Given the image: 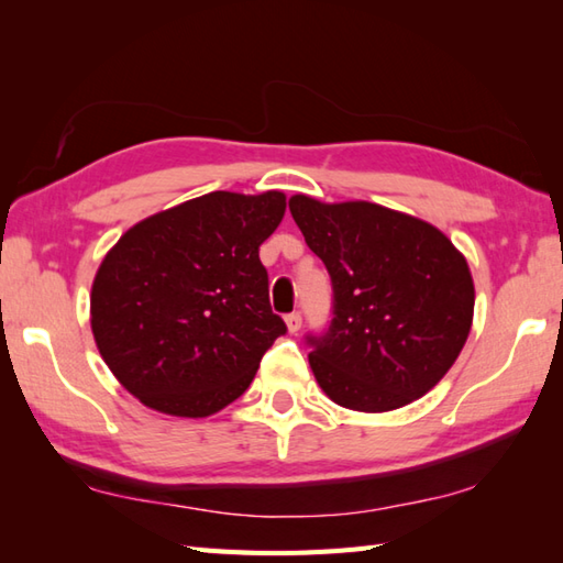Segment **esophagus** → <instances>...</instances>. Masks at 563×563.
Listing matches in <instances>:
<instances>
[{"instance_id":"34e87169","label":"esophagus","mask_w":563,"mask_h":563,"mask_svg":"<svg viewBox=\"0 0 563 563\" xmlns=\"http://www.w3.org/2000/svg\"><path fill=\"white\" fill-rule=\"evenodd\" d=\"M285 324H288V331H290V333H297V331L302 329V314H300V312L288 314V317H285Z\"/></svg>"}]
</instances>
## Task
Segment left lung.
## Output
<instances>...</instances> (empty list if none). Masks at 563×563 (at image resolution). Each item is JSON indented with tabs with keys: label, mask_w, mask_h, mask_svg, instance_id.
<instances>
[{
	"label": "left lung",
	"mask_w": 563,
	"mask_h": 563,
	"mask_svg": "<svg viewBox=\"0 0 563 563\" xmlns=\"http://www.w3.org/2000/svg\"><path fill=\"white\" fill-rule=\"evenodd\" d=\"M292 220L331 278V321L309 331V365L353 411H391L445 377L470 336L474 283L433 224L375 202L290 198Z\"/></svg>",
	"instance_id": "8db88e82"
}]
</instances>
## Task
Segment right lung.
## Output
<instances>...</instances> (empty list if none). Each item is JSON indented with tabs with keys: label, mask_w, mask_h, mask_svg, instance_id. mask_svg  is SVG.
Returning a JSON list of instances; mask_svg holds the SVG:
<instances>
[{
	"label": "right lung",
	"mask_w": 563,
	"mask_h": 563,
	"mask_svg": "<svg viewBox=\"0 0 563 563\" xmlns=\"http://www.w3.org/2000/svg\"><path fill=\"white\" fill-rule=\"evenodd\" d=\"M285 196L214 194L142 220L106 254L91 331L118 382L162 413L202 418L242 397L288 327L258 246Z\"/></svg>",
	"instance_id": "right-lung-1"
}]
</instances>
